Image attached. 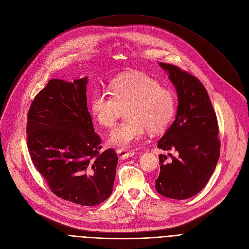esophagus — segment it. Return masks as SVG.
<instances>
[{"instance_id":"1","label":"esophagus","mask_w":249,"mask_h":249,"mask_svg":"<svg viewBox=\"0 0 249 249\" xmlns=\"http://www.w3.org/2000/svg\"><path fill=\"white\" fill-rule=\"evenodd\" d=\"M117 155L120 160H125V159H129V158L133 157L135 155V153L133 151H128L125 149H118Z\"/></svg>"}]
</instances>
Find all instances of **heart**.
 <instances>
[{
    "instance_id": "1",
    "label": "heart",
    "mask_w": 249,
    "mask_h": 249,
    "mask_svg": "<svg viewBox=\"0 0 249 249\" xmlns=\"http://www.w3.org/2000/svg\"><path fill=\"white\" fill-rule=\"evenodd\" d=\"M111 91L95 89L90 97V111L98 124L111 128L122 109L127 107L129 119L110 134L109 142L113 145L131 147L143 139L148 130L151 133L163 131L173 117L175 99L172 91L144 73L115 79Z\"/></svg>"
}]
</instances>
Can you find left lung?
Returning <instances> with one entry per match:
<instances>
[{"label": "left lung", "mask_w": 249, "mask_h": 249, "mask_svg": "<svg viewBox=\"0 0 249 249\" xmlns=\"http://www.w3.org/2000/svg\"><path fill=\"white\" fill-rule=\"evenodd\" d=\"M173 84L178 106L175 120L158 142V148L176 157L160 155L157 191L184 200L199 193L209 181L220 158L218 120L208 92L194 76L171 64L160 63Z\"/></svg>", "instance_id": "1"}]
</instances>
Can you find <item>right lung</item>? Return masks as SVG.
Instances as JSON below:
<instances>
[{
  "label": "right lung",
  "mask_w": 249,
  "mask_h": 249,
  "mask_svg": "<svg viewBox=\"0 0 249 249\" xmlns=\"http://www.w3.org/2000/svg\"><path fill=\"white\" fill-rule=\"evenodd\" d=\"M88 78L50 80L34 97L27 114L31 160L50 190L82 206H96L113 189L118 157L102 153L87 105Z\"/></svg>",
  "instance_id": "1"
}]
</instances>
